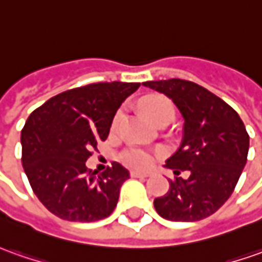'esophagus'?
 <instances>
[{
    "instance_id": "34e87169",
    "label": "esophagus",
    "mask_w": 262,
    "mask_h": 262,
    "mask_svg": "<svg viewBox=\"0 0 262 262\" xmlns=\"http://www.w3.org/2000/svg\"><path fill=\"white\" fill-rule=\"evenodd\" d=\"M131 176L135 177V178H148L149 172H145V171H134V172H131Z\"/></svg>"
}]
</instances>
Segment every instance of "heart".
Here are the masks:
<instances>
[{"instance_id": "obj_1", "label": "heart", "mask_w": 262, "mask_h": 262, "mask_svg": "<svg viewBox=\"0 0 262 262\" xmlns=\"http://www.w3.org/2000/svg\"><path fill=\"white\" fill-rule=\"evenodd\" d=\"M144 113L147 114L149 120L154 124H158L161 121L171 120L174 118V105L171 104V101L162 95H148L145 97L141 102ZM122 110L115 114L113 121V129L118 127L120 121L122 120ZM122 162L131 167V168H149L154 164V157L142 149H128L124 154L121 155Z\"/></svg>"}]
</instances>
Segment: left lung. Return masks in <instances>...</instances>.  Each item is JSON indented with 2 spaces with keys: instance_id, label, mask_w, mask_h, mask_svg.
<instances>
[{
  "instance_id": "left-lung-1",
  "label": "left lung",
  "mask_w": 262,
  "mask_h": 262,
  "mask_svg": "<svg viewBox=\"0 0 262 262\" xmlns=\"http://www.w3.org/2000/svg\"><path fill=\"white\" fill-rule=\"evenodd\" d=\"M167 95L184 118L180 148L165 168L184 180H168L165 195L154 200L157 212L169 221H200L220 210L232 194L247 162L250 137L235 110L204 86L172 78L142 82Z\"/></svg>"
}]
</instances>
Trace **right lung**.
I'll return each instance as SVG.
<instances>
[{
  "mask_svg": "<svg viewBox=\"0 0 262 262\" xmlns=\"http://www.w3.org/2000/svg\"><path fill=\"white\" fill-rule=\"evenodd\" d=\"M140 82H98L58 94L32 111L21 131L23 167L34 194L54 215L93 223L117 207L129 172L114 162L101 176L85 162L105 141L114 115Z\"/></svg>",
  "mask_w": 262,
  "mask_h": 262,
  "instance_id": "right-lung-1",
  "label": "right lung"
}]
</instances>
